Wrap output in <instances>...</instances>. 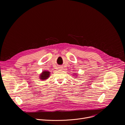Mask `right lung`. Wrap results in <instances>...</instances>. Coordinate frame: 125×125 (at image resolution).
I'll return each instance as SVG.
<instances>
[{
	"instance_id": "right-lung-1",
	"label": "right lung",
	"mask_w": 125,
	"mask_h": 125,
	"mask_svg": "<svg viewBox=\"0 0 125 125\" xmlns=\"http://www.w3.org/2000/svg\"><path fill=\"white\" fill-rule=\"evenodd\" d=\"M50 72L48 71H43L42 74H41L40 78L42 80H45L48 78L50 76Z\"/></svg>"
}]
</instances>
